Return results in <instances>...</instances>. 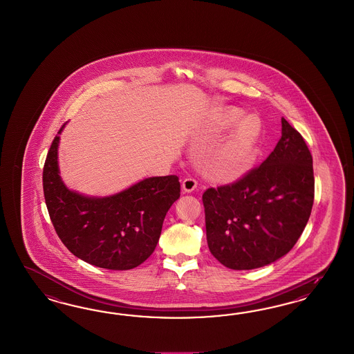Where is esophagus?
<instances>
[{"label":"esophagus","mask_w":354,"mask_h":354,"mask_svg":"<svg viewBox=\"0 0 354 354\" xmlns=\"http://www.w3.org/2000/svg\"><path fill=\"white\" fill-rule=\"evenodd\" d=\"M182 188L184 192H193L197 188V180L193 178H185L182 183Z\"/></svg>","instance_id":"esophagus-1"}]
</instances>
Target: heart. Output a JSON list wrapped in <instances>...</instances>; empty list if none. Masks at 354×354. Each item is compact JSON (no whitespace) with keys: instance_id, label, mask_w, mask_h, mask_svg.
Instances as JSON below:
<instances>
[{"instance_id":"1","label":"heart","mask_w":354,"mask_h":354,"mask_svg":"<svg viewBox=\"0 0 354 354\" xmlns=\"http://www.w3.org/2000/svg\"><path fill=\"white\" fill-rule=\"evenodd\" d=\"M243 110L237 107L227 110L222 117V126H235L236 122L243 117ZM261 138V119L257 115L244 117L236 126L230 139L216 150L210 165L212 172L218 178L232 179L247 171L256 161Z\"/></svg>"}]
</instances>
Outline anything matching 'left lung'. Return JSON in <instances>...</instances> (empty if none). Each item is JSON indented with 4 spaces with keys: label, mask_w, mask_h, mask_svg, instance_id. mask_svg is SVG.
Segmentation results:
<instances>
[{
    "label": "left lung",
    "mask_w": 354,
    "mask_h": 354,
    "mask_svg": "<svg viewBox=\"0 0 354 354\" xmlns=\"http://www.w3.org/2000/svg\"><path fill=\"white\" fill-rule=\"evenodd\" d=\"M207 245L223 266L262 268L287 254L314 203L313 157L297 129L281 118L268 158L236 182L203 194Z\"/></svg>",
    "instance_id": "1"
}]
</instances>
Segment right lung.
I'll return each mask as SVG.
<instances>
[{
  "label": "right lung",
  "mask_w": 354,
  "mask_h": 354,
  "mask_svg": "<svg viewBox=\"0 0 354 354\" xmlns=\"http://www.w3.org/2000/svg\"><path fill=\"white\" fill-rule=\"evenodd\" d=\"M58 135L43 170L45 204L57 235L74 256L97 268L139 266L154 252L166 213L180 197L179 178H148L110 197L82 196L58 175Z\"/></svg>",
  "instance_id": "add662e5"
}]
</instances>
